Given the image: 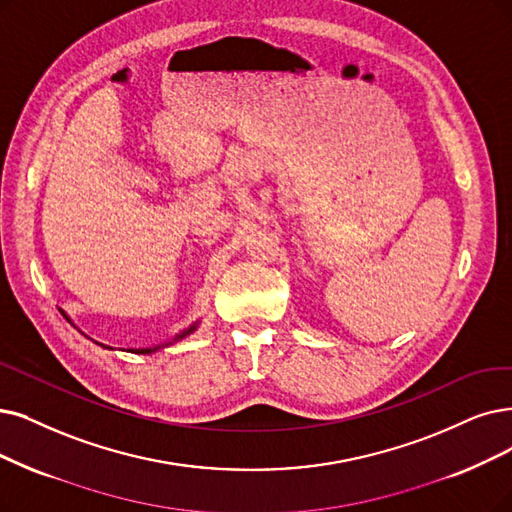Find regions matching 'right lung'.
I'll use <instances>...</instances> for the list:
<instances>
[{"instance_id": "1", "label": "right lung", "mask_w": 512, "mask_h": 512, "mask_svg": "<svg viewBox=\"0 0 512 512\" xmlns=\"http://www.w3.org/2000/svg\"><path fill=\"white\" fill-rule=\"evenodd\" d=\"M63 315H65V313H63ZM65 317H67V315H65ZM193 330H195V325H191L189 330H185L182 334H178V336H176V340H178V338H185V336H189ZM155 349H159V346H155ZM155 349H138V351H134V353H153Z\"/></svg>"}]
</instances>
